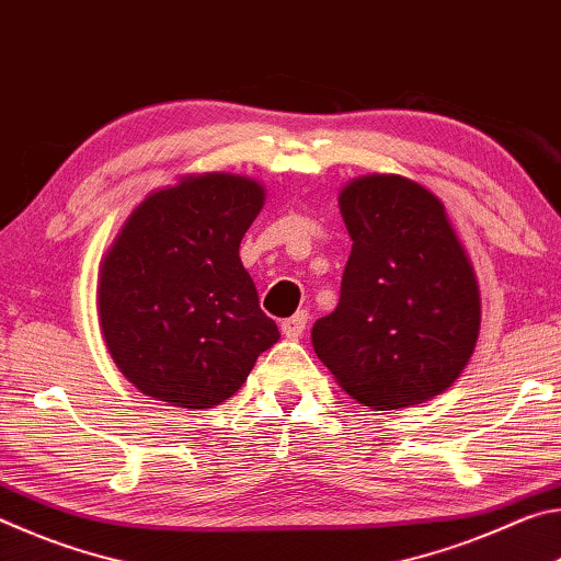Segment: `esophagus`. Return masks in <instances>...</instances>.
<instances>
[{"label":"esophagus","mask_w":561,"mask_h":561,"mask_svg":"<svg viewBox=\"0 0 561 561\" xmlns=\"http://www.w3.org/2000/svg\"><path fill=\"white\" fill-rule=\"evenodd\" d=\"M307 321H309L307 311H297V314H294V317L284 319L282 321L284 336H287V339H299L304 334V329H307Z\"/></svg>","instance_id":"esophagus-1"}]
</instances>
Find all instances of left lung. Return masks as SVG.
<instances>
[{
    "label": "left lung",
    "instance_id": "obj_1",
    "mask_svg": "<svg viewBox=\"0 0 561 561\" xmlns=\"http://www.w3.org/2000/svg\"><path fill=\"white\" fill-rule=\"evenodd\" d=\"M351 234L339 307L311 329L331 376L358 403L396 411L458 381L478 344L480 289L445 205L403 175L339 190Z\"/></svg>",
    "mask_w": 561,
    "mask_h": 561
}]
</instances>
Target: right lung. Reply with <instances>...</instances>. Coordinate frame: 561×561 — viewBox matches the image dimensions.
<instances>
[{
    "mask_svg": "<svg viewBox=\"0 0 561 561\" xmlns=\"http://www.w3.org/2000/svg\"><path fill=\"white\" fill-rule=\"evenodd\" d=\"M264 197L254 178L183 175L121 225L101 260L96 309L113 364L140 393L213 408L279 341L240 260Z\"/></svg>",
    "mask_w": 561,
    "mask_h": 561,
    "instance_id": "right-lung-1",
    "label": "right lung"
}]
</instances>
